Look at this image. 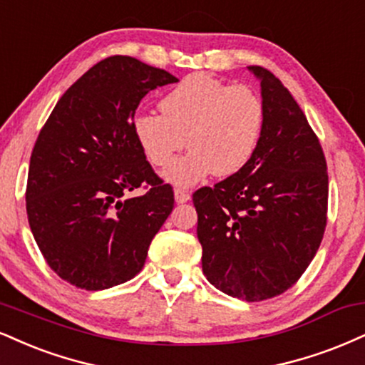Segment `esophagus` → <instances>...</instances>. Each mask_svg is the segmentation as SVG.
<instances>
[{
	"mask_svg": "<svg viewBox=\"0 0 365 365\" xmlns=\"http://www.w3.org/2000/svg\"><path fill=\"white\" fill-rule=\"evenodd\" d=\"M175 200H177L178 204H185V202L190 200V194H188L187 190H182V188H177V190H175Z\"/></svg>",
	"mask_w": 365,
	"mask_h": 365,
	"instance_id": "1",
	"label": "esophagus"
}]
</instances>
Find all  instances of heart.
<instances>
[{
    "instance_id": "1",
    "label": "heart",
    "mask_w": 365,
    "mask_h": 365,
    "mask_svg": "<svg viewBox=\"0 0 365 365\" xmlns=\"http://www.w3.org/2000/svg\"><path fill=\"white\" fill-rule=\"evenodd\" d=\"M161 113L138 112L133 133L156 168H166L187 143L191 153L166 170L165 178L190 187L210 173L231 177L257 153L267 122L262 95L207 73L188 74L160 102Z\"/></svg>"
}]
</instances>
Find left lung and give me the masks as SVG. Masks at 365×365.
<instances>
[{"mask_svg": "<svg viewBox=\"0 0 365 365\" xmlns=\"http://www.w3.org/2000/svg\"><path fill=\"white\" fill-rule=\"evenodd\" d=\"M267 122L252 161L192 195L202 270L214 287L248 302L291 289L322 245L328 171L322 144L289 90L262 66Z\"/></svg>", "mask_w": 365, "mask_h": 365, "instance_id": "obj_1", "label": "left lung"}]
</instances>
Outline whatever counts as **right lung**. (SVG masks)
I'll return each instance as SVG.
<instances>
[{
  "mask_svg": "<svg viewBox=\"0 0 365 365\" xmlns=\"http://www.w3.org/2000/svg\"><path fill=\"white\" fill-rule=\"evenodd\" d=\"M177 81L134 57H107L66 90L38 133L25 192L29 225L66 282L103 291L143 270L175 199L140 151L133 117L148 91ZM135 187L147 192L129 197Z\"/></svg>",
  "mask_w": 365,
  "mask_h": 365,
  "instance_id": "obj_1",
  "label": "right lung"
}]
</instances>
